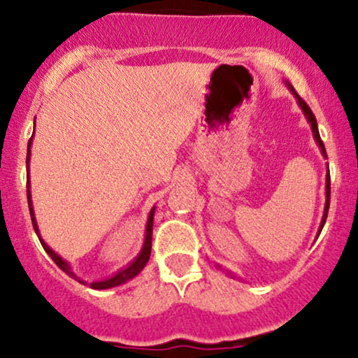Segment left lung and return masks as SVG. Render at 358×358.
<instances>
[{
	"instance_id": "left-lung-1",
	"label": "left lung",
	"mask_w": 358,
	"mask_h": 358,
	"mask_svg": "<svg viewBox=\"0 0 358 358\" xmlns=\"http://www.w3.org/2000/svg\"><path fill=\"white\" fill-rule=\"evenodd\" d=\"M288 88L292 90V93H294L295 96H296V100H299V105H300V108L303 110L305 116H307V120H308V122H310V127H312L313 136H315L317 143H318V146H320V150H322V153H324V157H327V152H325V145H324V141H322V138H320V133H318V127H317V118H315V115L312 113V110H310V106L307 105V103H305V100H302V98L299 96V93L295 92V88H294V86H292V85H288ZM329 206H330V173L327 175V201H325V213H324V218H322L320 231H322V228H324V225H325L327 215H329Z\"/></svg>"
}]
</instances>
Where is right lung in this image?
<instances>
[{
  "instance_id": "1",
  "label": "right lung",
  "mask_w": 358,
  "mask_h": 358,
  "mask_svg": "<svg viewBox=\"0 0 358 358\" xmlns=\"http://www.w3.org/2000/svg\"><path fill=\"white\" fill-rule=\"evenodd\" d=\"M29 145H31V138H29V143H28V155H27V166H28V162H29ZM27 195H28V206H29V215H31V222H33V228L34 231L38 234V227H36V220H34V215H33V206H31V198H29V182H27ZM153 213H155V208L150 212V217H148V223H146V235H145V245L143 248H141L140 255L135 258V262L130 266H127V268L122 270L120 273H116L113 278H108V280H103V282H93L90 283V287L94 288V290H105V288H111V287H116V285H122V283L128 282V280L135 277L143 270V266L146 265V262H148L150 258V252H152V230H153ZM40 242L43 245V248L46 250V253L53 258V262L56 265L59 266V268L63 270L64 273H68L70 277L76 278V275L71 272L70 270V265L66 264V262L63 260L62 257H58L56 253L51 250L48 245L41 240L40 236Z\"/></svg>"
}]
</instances>
